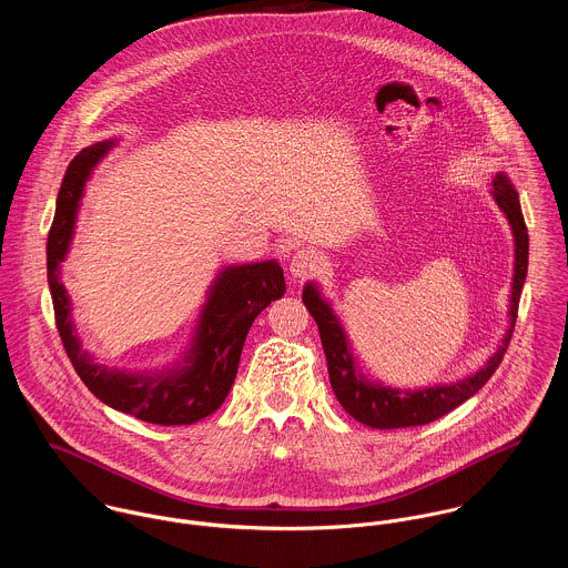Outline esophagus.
Here are the masks:
<instances>
[{
    "instance_id": "34e87169",
    "label": "esophagus",
    "mask_w": 568,
    "mask_h": 568,
    "mask_svg": "<svg viewBox=\"0 0 568 568\" xmlns=\"http://www.w3.org/2000/svg\"><path fill=\"white\" fill-rule=\"evenodd\" d=\"M320 266H322V257L315 248H306V246L297 248L291 257V273L297 280H306V277L315 275L320 271Z\"/></svg>"
}]
</instances>
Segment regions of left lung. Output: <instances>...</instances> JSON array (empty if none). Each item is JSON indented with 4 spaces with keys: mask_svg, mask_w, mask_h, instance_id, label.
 I'll return each instance as SVG.
<instances>
[{
    "mask_svg": "<svg viewBox=\"0 0 568 568\" xmlns=\"http://www.w3.org/2000/svg\"><path fill=\"white\" fill-rule=\"evenodd\" d=\"M491 187H494V199H496L498 207L505 212V216L511 225V232H514V241H516V264H514V286H511V308H509L511 327H509L503 345L498 347V352L487 361L486 367H481L470 378L459 381L455 385L428 387L422 392H403V389L369 385L354 369V361L347 349L343 327L332 315V308L325 304L320 291L313 284H308L304 288L302 300L320 327L332 392L341 406L361 424L381 428V430H389V428L422 426L433 419H439L442 415L450 413L453 408H457L468 398H473L486 385L489 376L496 372V367L500 365V361L507 352L511 332H514V322L518 317V302H520L523 284L527 277L529 234H527V225H525V219L520 212L518 194H516L514 185L509 183V179L503 172H498L491 179Z\"/></svg>",
    "mask_w": 568,
    "mask_h": 568,
    "instance_id": "1",
    "label": "left lung"
}]
</instances>
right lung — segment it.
Instances as JSON below:
<instances>
[{
    "mask_svg": "<svg viewBox=\"0 0 568 568\" xmlns=\"http://www.w3.org/2000/svg\"><path fill=\"white\" fill-rule=\"evenodd\" d=\"M111 144L113 142H100L81 151L68 165L59 190L57 214L48 234V284L57 327L77 374L98 400L151 424H192L225 403L239 372L248 327L271 302L286 293L284 273L275 260L223 271L212 286L192 354L181 372L149 378L106 372L93 365L89 356L82 354L74 334L70 300L59 280V264L72 243L82 185Z\"/></svg>",
    "mask_w": 568,
    "mask_h": 568,
    "instance_id": "right-lung-1",
    "label": "right lung"
}]
</instances>
